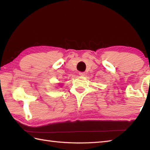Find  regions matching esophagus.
Segmentation results:
<instances>
[{"mask_svg": "<svg viewBox=\"0 0 150 150\" xmlns=\"http://www.w3.org/2000/svg\"><path fill=\"white\" fill-rule=\"evenodd\" d=\"M79 75L81 76V77H84V76H85V73L84 72H79Z\"/></svg>", "mask_w": 150, "mask_h": 150, "instance_id": "obj_1", "label": "esophagus"}]
</instances>
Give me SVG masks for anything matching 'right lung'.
<instances>
[{"label":"right lung","instance_id":"obj_1","mask_svg":"<svg viewBox=\"0 0 150 150\" xmlns=\"http://www.w3.org/2000/svg\"><path fill=\"white\" fill-rule=\"evenodd\" d=\"M59 84H60V83H59Z\"/></svg>","mask_w":150,"mask_h":150}]
</instances>
